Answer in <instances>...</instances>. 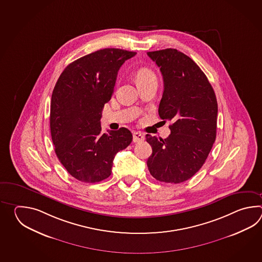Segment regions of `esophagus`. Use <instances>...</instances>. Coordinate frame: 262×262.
<instances>
[{"instance_id": "esophagus-1", "label": "esophagus", "mask_w": 262, "mask_h": 262, "mask_svg": "<svg viewBox=\"0 0 262 262\" xmlns=\"http://www.w3.org/2000/svg\"><path fill=\"white\" fill-rule=\"evenodd\" d=\"M143 140H144V136H143V134H141L140 132H134V142H140V141H143Z\"/></svg>"}]
</instances>
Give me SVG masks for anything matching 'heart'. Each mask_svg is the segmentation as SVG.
<instances>
[{
  "mask_svg": "<svg viewBox=\"0 0 262 262\" xmlns=\"http://www.w3.org/2000/svg\"><path fill=\"white\" fill-rule=\"evenodd\" d=\"M136 79L137 82H146V81H150V80H156V76L155 72L150 69V68H141L137 72L136 75Z\"/></svg>",
  "mask_w": 262,
  "mask_h": 262,
  "instance_id": "obj_1",
  "label": "heart"
}]
</instances>
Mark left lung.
<instances>
[{
    "label": "left lung",
    "instance_id": "8db88e82",
    "mask_svg": "<svg viewBox=\"0 0 262 262\" xmlns=\"http://www.w3.org/2000/svg\"><path fill=\"white\" fill-rule=\"evenodd\" d=\"M160 68L164 93L158 113L170 121V135L146 140L152 154L147 166L159 182L180 184L198 172L216 138L217 101L206 75L188 56L175 49L147 52Z\"/></svg>",
    "mask_w": 262,
    "mask_h": 262
}]
</instances>
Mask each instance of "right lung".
I'll return each instance as SVG.
<instances>
[{
	"label": "right lung",
	"mask_w": 262,
	"mask_h": 262,
	"mask_svg": "<svg viewBox=\"0 0 262 262\" xmlns=\"http://www.w3.org/2000/svg\"><path fill=\"white\" fill-rule=\"evenodd\" d=\"M136 54L120 49L97 50L68 64L56 82L50 103L51 139L59 161L80 182L108 178L116 154L133 139L124 127L102 134L100 119L120 67Z\"/></svg>",
	"instance_id": "1"
}]
</instances>
